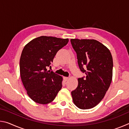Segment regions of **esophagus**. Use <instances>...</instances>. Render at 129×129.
I'll use <instances>...</instances> for the list:
<instances>
[{"mask_svg": "<svg viewBox=\"0 0 129 129\" xmlns=\"http://www.w3.org/2000/svg\"><path fill=\"white\" fill-rule=\"evenodd\" d=\"M64 79L65 81H67L69 79V78L67 77H64Z\"/></svg>", "mask_w": 129, "mask_h": 129, "instance_id": "obj_1", "label": "esophagus"}]
</instances>
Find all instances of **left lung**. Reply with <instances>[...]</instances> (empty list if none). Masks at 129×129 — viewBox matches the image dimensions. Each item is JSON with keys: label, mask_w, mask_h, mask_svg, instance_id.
Instances as JSON below:
<instances>
[{"label": "left lung", "mask_w": 129, "mask_h": 129, "mask_svg": "<svg viewBox=\"0 0 129 129\" xmlns=\"http://www.w3.org/2000/svg\"><path fill=\"white\" fill-rule=\"evenodd\" d=\"M80 71L85 76L71 92L74 104L81 109L93 108L103 99L112 80V54L104 45L91 39H71Z\"/></svg>", "instance_id": "1"}]
</instances>
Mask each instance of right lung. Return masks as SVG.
<instances>
[{"mask_svg": "<svg viewBox=\"0 0 129 129\" xmlns=\"http://www.w3.org/2000/svg\"><path fill=\"white\" fill-rule=\"evenodd\" d=\"M68 41V39L42 36L30 41L23 49L20 77L28 95L37 103H50L61 89V76L47 68L51 67L57 52Z\"/></svg>", "mask_w": 129, "mask_h": 129, "instance_id": "1", "label": "right lung"}]
</instances>
